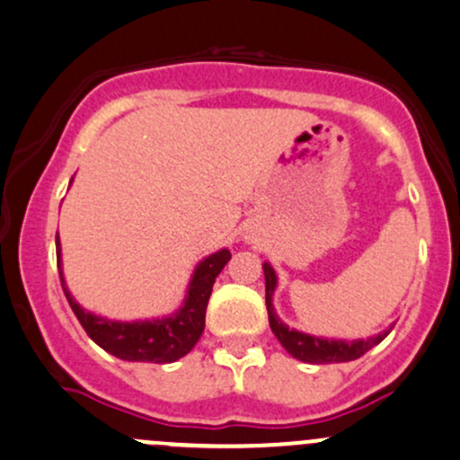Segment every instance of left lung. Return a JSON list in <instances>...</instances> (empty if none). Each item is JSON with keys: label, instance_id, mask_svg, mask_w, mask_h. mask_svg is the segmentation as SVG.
I'll return each mask as SVG.
<instances>
[{"label": "left lung", "instance_id": "left-lung-1", "mask_svg": "<svg viewBox=\"0 0 460 460\" xmlns=\"http://www.w3.org/2000/svg\"><path fill=\"white\" fill-rule=\"evenodd\" d=\"M265 271V305H268V315H270V327L271 333L279 338V342L283 344L285 350L291 358L300 359V362L307 364H340V362H350V359L362 358L367 350H370L375 344L382 342L384 338L390 333V329L382 331V333L373 335L367 340H333V338H318V335L303 333L298 329H289L283 320L276 315L274 311V291L279 285L276 279V271L270 263H263Z\"/></svg>", "mask_w": 460, "mask_h": 460}]
</instances>
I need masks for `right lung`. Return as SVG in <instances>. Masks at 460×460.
I'll return each instance as SVG.
<instances>
[{
	"instance_id": "right-lung-1",
	"label": "right lung",
	"mask_w": 460,
	"mask_h": 460,
	"mask_svg": "<svg viewBox=\"0 0 460 460\" xmlns=\"http://www.w3.org/2000/svg\"><path fill=\"white\" fill-rule=\"evenodd\" d=\"M230 256V250L224 248L197 263L190 276L184 303L175 314L155 320L120 323V320H107L92 314V311H85L74 300L70 289L66 288V279H63L61 243L57 239L58 276H61L63 291H66V298L74 314H76L78 323L83 324V329L87 331V335L98 347L116 355V358L125 359V362L169 364L190 353V349L195 347L197 340L204 333L206 307H208L212 285H215L219 271L226 268Z\"/></svg>"
}]
</instances>
